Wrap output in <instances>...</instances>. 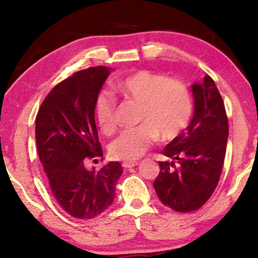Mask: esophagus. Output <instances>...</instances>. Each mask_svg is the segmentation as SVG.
I'll list each match as a JSON object with an SVG mask.
<instances>
[{"label":"esophagus","mask_w":258,"mask_h":258,"mask_svg":"<svg viewBox=\"0 0 258 258\" xmlns=\"http://www.w3.org/2000/svg\"><path fill=\"white\" fill-rule=\"evenodd\" d=\"M139 164V162L136 161H132V162H123L122 163V167L128 169V168H133V167H136V165Z\"/></svg>","instance_id":"esophagus-1"}]
</instances>
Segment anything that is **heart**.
Returning <instances> with one entry per match:
<instances>
[{
    "mask_svg": "<svg viewBox=\"0 0 258 258\" xmlns=\"http://www.w3.org/2000/svg\"><path fill=\"white\" fill-rule=\"evenodd\" d=\"M117 97L140 104L139 126L124 130L110 144L112 157L123 161L140 158L157 137L170 141L177 137L191 118L192 101L188 88L177 80L160 74L139 70L112 86ZM116 102L109 94H101L95 103L97 124L105 135L116 129Z\"/></svg>",
    "mask_w": 258,
    "mask_h": 258,
    "instance_id": "heart-1",
    "label": "heart"
}]
</instances>
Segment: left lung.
I'll use <instances>...</instances> for the list:
<instances>
[{
    "label": "left lung",
    "instance_id": "left-lung-1",
    "mask_svg": "<svg viewBox=\"0 0 258 258\" xmlns=\"http://www.w3.org/2000/svg\"><path fill=\"white\" fill-rule=\"evenodd\" d=\"M194 116L183 133L162 150L154 188L161 202L189 213L203 206L216 189L229 136L223 100L210 76L191 86Z\"/></svg>",
    "mask_w": 258,
    "mask_h": 258
}]
</instances>
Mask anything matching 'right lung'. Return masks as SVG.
I'll return each instance as SVG.
<instances>
[{"label":"right lung","instance_id":"right-lung-1","mask_svg":"<svg viewBox=\"0 0 258 258\" xmlns=\"http://www.w3.org/2000/svg\"><path fill=\"white\" fill-rule=\"evenodd\" d=\"M111 68L98 66L74 74L52 89L36 116L35 137L52 195L70 216L90 220L107 210L122 175L118 162L96 172L87 157L103 156L95 103Z\"/></svg>","mask_w":258,"mask_h":258}]
</instances>
